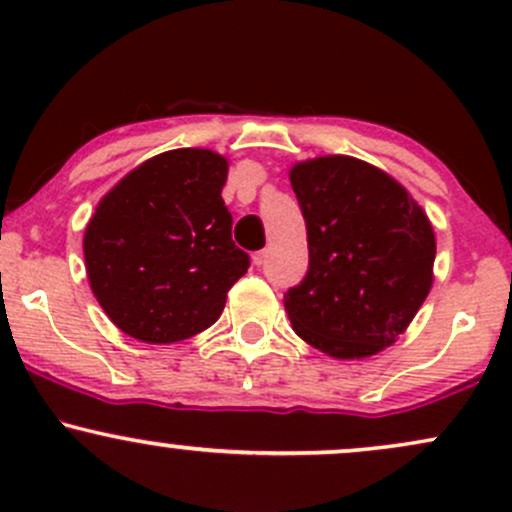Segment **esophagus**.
Here are the masks:
<instances>
[{"label":"esophagus","instance_id":"34e87169","mask_svg":"<svg viewBox=\"0 0 512 512\" xmlns=\"http://www.w3.org/2000/svg\"><path fill=\"white\" fill-rule=\"evenodd\" d=\"M264 262H267V250H260L252 255V264H255V267H262Z\"/></svg>","mask_w":512,"mask_h":512}]
</instances>
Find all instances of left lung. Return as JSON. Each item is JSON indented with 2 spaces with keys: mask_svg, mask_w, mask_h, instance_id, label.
<instances>
[{
  "mask_svg": "<svg viewBox=\"0 0 512 512\" xmlns=\"http://www.w3.org/2000/svg\"><path fill=\"white\" fill-rule=\"evenodd\" d=\"M308 272L286 291L293 330L334 358L378 354L407 330L433 284L436 238L399 182L351 156L291 170Z\"/></svg>",
  "mask_w": 512,
  "mask_h": 512,
  "instance_id": "1",
  "label": "left lung"
}]
</instances>
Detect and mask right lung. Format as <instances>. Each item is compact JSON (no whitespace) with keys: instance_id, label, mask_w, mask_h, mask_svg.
I'll use <instances>...</instances> for the list:
<instances>
[{"instance_id":"add662e5","label":"right lung","mask_w":512,"mask_h":512,"mask_svg":"<svg viewBox=\"0 0 512 512\" xmlns=\"http://www.w3.org/2000/svg\"><path fill=\"white\" fill-rule=\"evenodd\" d=\"M226 158L158 154L98 204L84 236L86 272L105 315L129 337L173 344L214 325L250 255L231 238L221 199Z\"/></svg>"}]
</instances>
